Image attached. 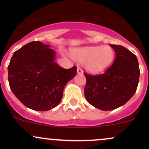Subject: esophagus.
Segmentation results:
<instances>
[{"label": "esophagus", "instance_id": "1", "mask_svg": "<svg viewBox=\"0 0 149 149\" xmlns=\"http://www.w3.org/2000/svg\"><path fill=\"white\" fill-rule=\"evenodd\" d=\"M77 73H78V74H80V75L83 74V70H82L81 69H80V68L78 67V69H77Z\"/></svg>", "mask_w": 149, "mask_h": 149}]
</instances>
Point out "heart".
Masks as SVG:
<instances>
[{
    "instance_id": "obj_1",
    "label": "heart",
    "mask_w": 149,
    "mask_h": 149,
    "mask_svg": "<svg viewBox=\"0 0 149 149\" xmlns=\"http://www.w3.org/2000/svg\"><path fill=\"white\" fill-rule=\"evenodd\" d=\"M71 54L92 73L103 72L112 64L115 58L113 49L108 45L76 48L72 49Z\"/></svg>"
}]
</instances>
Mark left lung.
<instances>
[{
    "mask_svg": "<svg viewBox=\"0 0 149 149\" xmlns=\"http://www.w3.org/2000/svg\"><path fill=\"white\" fill-rule=\"evenodd\" d=\"M110 46L116 59L104 74L84 73L85 99L102 111L114 110L127 103L136 92L140 75L138 59L132 52L123 46Z\"/></svg>",
    "mask_w": 149,
    "mask_h": 149,
    "instance_id": "8db88e82",
    "label": "left lung"
}]
</instances>
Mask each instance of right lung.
Segmentation results:
<instances>
[{"instance_id": "obj_1", "label": "right lung", "mask_w": 149, "mask_h": 149, "mask_svg": "<svg viewBox=\"0 0 149 149\" xmlns=\"http://www.w3.org/2000/svg\"><path fill=\"white\" fill-rule=\"evenodd\" d=\"M49 47L31 42L14 52L8 67L12 92L25 107L38 111L57 107L65 85L77 72L76 66L64 69L54 62L56 52Z\"/></svg>"}]
</instances>
